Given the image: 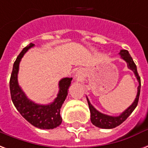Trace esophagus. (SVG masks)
Here are the masks:
<instances>
[{
    "instance_id": "esophagus-1",
    "label": "esophagus",
    "mask_w": 148,
    "mask_h": 148,
    "mask_svg": "<svg viewBox=\"0 0 148 148\" xmlns=\"http://www.w3.org/2000/svg\"><path fill=\"white\" fill-rule=\"evenodd\" d=\"M76 77H81V73H80L79 71L78 72H77V74H76Z\"/></svg>"
}]
</instances>
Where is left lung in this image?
<instances>
[{
  "mask_svg": "<svg viewBox=\"0 0 148 148\" xmlns=\"http://www.w3.org/2000/svg\"><path fill=\"white\" fill-rule=\"evenodd\" d=\"M119 55L121 56V59L125 61L127 63L128 68H130L131 71H133V73L136 77V79L139 82V86L137 88V94L136 96L135 100L133 101L132 104L130 105L129 108H127L126 110L123 111L122 113L119 116H110L104 114L99 112L96 110V108H94L92 105L91 104V103L88 100V97H87V101H88V107H89V110H90V119L92 123L96 127H99L101 129H113L115 127L119 126V125H121L123 121H125L127 119V118L132 114V112L134 110L136 106L138 104L139 97H140V77L139 76L138 73H137V70H136V66L135 63L133 62L132 58L130 55L129 52L127 50L122 49L119 52Z\"/></svg>",
  "mask_w": 148,
  "mask_h": 148,
  "instance_id": "obj_1",
  "label": "left lung"
}]
</instances>
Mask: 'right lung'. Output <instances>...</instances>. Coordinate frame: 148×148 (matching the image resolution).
<instances>
[{"mask_svg":"<svg viewBox=\"0 0 148 148\" xmlns=\"http://www.w3.org/2000/svg\"><path fill=\"white\" fill-rule=\"evenodd\" d=\"M34 46V44L30 43L25 47L13 64L9 82L11 97L17 110L30 124L41 130H52L62 123L60 109L68 94L72 77H64L60 80L57 97L49 104H38L28 99L18 85V72L19 63L23 55Z\"/></svg>","mask_w":148,"mask_h":148,"instance_id":"add662e5","label":"right lung"}]
</instances>
